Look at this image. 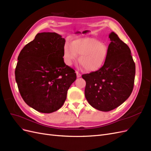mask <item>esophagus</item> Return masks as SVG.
I'll return each mask as SVG.
<instances>
[{
    "instance_id": "esophagus-1",
    "label": "esophagus",
    "mask_w": 151,
    "mask_h": 151,
    "mask_svg": "<svg viewBox=\"0 0 151 151\" xmlns=\"http://www.w3.org/2000/svg\"><path fill=\"white\" fill-rule=\"evenodd\" d=\"M76 75H77V77H81V74H80V73H79L78 71H76Z\"/></svg>"
}]
</instances>
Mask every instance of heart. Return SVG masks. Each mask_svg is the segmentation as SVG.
<instances>
[{
  "label": "heart",
  "mask_w": 151,
  "mask_h": 151,
  "mask_svg": "<svg viewBox=\"0 0 151 151\" xmlns=\"http://www.w3.org/2000/svg\"><path fill=\"white\" fill-rule=\"evenodd\" d=\"M108 48L106 45L93 38H81L67 43L63 48V59L67 65L79 62L88 72L99 70L106 61Z\"/></svg>",
  "instance_id": "b5f03b06"
}]
</instances>
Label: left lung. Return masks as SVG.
<instances>
[{
  "mask_svg": "<svg viewBox=\"0 0 151 151\" xmlns=\"http://www.w3.org/2000/svg\"><path fill=\"white\" fill-rule=\"evenodd\" d=\"M106 60L97 71L82 76L85 97L93 108L109 111L129 98L134 88L135 64L129 46L114 32L109 34Z\"/></svg>",
  "mask_w": 151,
  "mask_h": 151,
  "instance_id": "8db88e82",
  "label": "left lung"
}]
</instances>
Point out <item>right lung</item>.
I'll return each mask as SVG.
<instances>
[{"label":"right lung","mask_w":151,"mask_h":151,"mask_svg":"<svg viewBox=\"0 0 151 151\" xmlns=\"http://www.w3.org/2000/svg\"><path fill=\"white\" fill-rule=\"evenodd\" d=\"M64 38L56 33H41L26 45L15 70L18 89L24 102L35 110L50 113L60 109L75 70L63 61Z\"/></svg>","instance_id":"obj_1"}]
</instances>
